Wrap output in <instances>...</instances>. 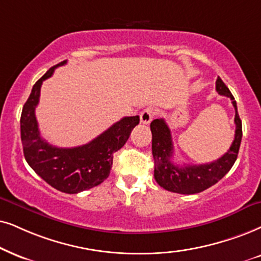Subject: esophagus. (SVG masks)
<instances>
[{
  "instance_id": "obj_1",
  "label": "esophagus",
  "mask_w": 261,
  "mask_h": 261,
  "mask_svg": "<svg viewBox=\"0 0 261 261\" xmlns=\"http://www.w3.org/2000/svg\"><path fill=\"white\" fill-rule=\"evenodd\" d=\"M154 114H155V111L153 110V108H147V110L142 111L140 114L141 123L144 125H148L151 121V119L154 118Z\"/></svg>"
}]
</instances>
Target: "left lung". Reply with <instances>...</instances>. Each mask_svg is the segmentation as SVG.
Returning <instances> with one entry per match:
<instances>
[{"mask_svg": "<svg viewBox=\"0 0 261 261\" xmlns=\"http://www.w3.org/2000/svg\"><path fill=\"white\" fill-rule=\"evenodd\" d=\"M216 90L219 95L230 97L235 108V138L230 149L223 156L210 164L179 166L171 161L173 155V143L171 131L166 121L154 119L150 123L151 151L154 158V178L164 189L178 194H196L208 189L219 182L231 170L239 155L242 140V121L240 119L237 105L229 88L219 77L216 82Z\"/></svg>", "mask_w": 261, "mask_h": 261, "instance_id": "obj_1", "label": "left lung"}]
</instances>
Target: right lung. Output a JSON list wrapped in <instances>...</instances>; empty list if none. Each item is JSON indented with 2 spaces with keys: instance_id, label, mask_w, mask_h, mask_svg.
Listing matches in <instances>:
<instances>
[{
  "instance_id": "add662e5",
  "label": "right lung",
  "mask_w": 261,
  "mask_h": 261,
  "mask_svg": "<svg viewBox=\"0 0 261 261\" xmlns=\"http://www.w3.org/2000/svg\"><path fill=\"white\" fill-rule=\"evenodd\" d=\"M66 62L53 66L35 83L22 107L20 133L24 156L30 167L55 189L77 194L98 186L110 176L114 153L126 143L133 128L140 123V117L123 118L84 146L58 148L49 144L41 137L35 110L42 83Z\"/></svg>"
}]
</instances>
